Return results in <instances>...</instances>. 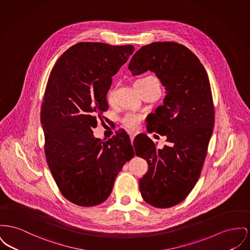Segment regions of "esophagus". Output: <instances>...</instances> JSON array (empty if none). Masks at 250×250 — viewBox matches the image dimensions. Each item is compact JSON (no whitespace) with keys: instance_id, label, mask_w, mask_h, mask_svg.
Instances as JSON below:
<instances>
[{"instance_id":"1","label":"esophagus","mask_w":250,"mask_h":250,"mask_svg":"<svg viewBox=\"0 0 250 250\" xmlns=\"http://www.w3.org/2000/svg\"><path fill=\"white\" fill-rule=\"evenodd\" d=\"M130 140H131V143H133V141H134V139H135V137H136V134H134V133H130Z\"/></svg>"}]
</instances>
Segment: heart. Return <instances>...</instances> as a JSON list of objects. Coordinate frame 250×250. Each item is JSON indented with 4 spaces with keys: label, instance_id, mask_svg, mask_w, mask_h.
Wrapping results in <instances>:
<instances>
[{
    "label": "heart",
    "instance_id": "b5f03b06",
    "mask_svg": "<svg viewBox=\"0 0 250 250\" xmlns=\"http://www.w3.org/2000/svg\"><path fill=\"white\" fill-rule=\"evenodd\" d=\"M147 80H153L158 86H159V83H158V80L153 77V76H146V77H142V78H139L137 79L135 82H134V86L135 85H138V84H141L143 82H146ZM160 87V86H159ZM114 96H115V89L113 88H110L107 92H106V101L109 104L113 103L114 101ZM143 120V117L139 114H135V113H126L123 119H122V123L123 125L130 129V130H134V129H137L141 124Z\"/></svg>",
    "mask_w": 250,
    "mask_h": 250
}]
</instances>
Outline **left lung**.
Wrapping results in <instances>:
<instances>
[{
  "label": "left lung",
  "instance_id": "8db88e82",
  "mask_svg": "<svg viewBox=\"0 0 250 250\" xmlns=\"http://www.w3.org/2000/svg\"><path fill=\"white\" fill-rule=\"evenodd\" d=\"M133 75L154 72L166 89L147 129L165 135L162 149L146 135L136 143L137 156L148 163L140 191L148 204L170 208L183 201L198 180L214 126V106L208 77L197 57L184 45L153 42L133 56Z\"/></svg>",
  "mask_w": 250,
  "mask_h": 250
}]
</instances>
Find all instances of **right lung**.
Returning <instances> with one entry per match:
<instances>
[{
	"mask_svg": "<svg viewBox=\"0 0 250 250\" xmlns=\"http://www.w3.org/2000/svg\"><path fill=\"white\" fill-rule=\"evenodd\" d=\"M133 52L132 45L80 42L59 58L49 76L41 112L46 162L62 195L75 205L103 203L135 155L125 131L106 142L92 131L108 108L111 77Z\"/></svg>",
	"mask_w": 250,
	"mask_h": 250,
	"instance_id": "obj_1",
	"label": "right lung"
}]
</instances>
